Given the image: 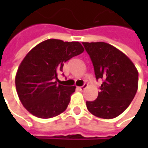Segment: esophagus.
Returning a JSON list of instances; mask_svg holds the SVG:
<instances>
[{
	"label": "esophagus",
	"instance_id": "34e87169",
	"mask_svg": "<svg viewBox=\"0 0 148 148\" xmlns=\"http://www.w3.org/2000/svg\"><path fill=\"white\" fill-rule=\"evenodd\" d=\"M86 85L85 84L84 86H79L78 87V89L79 90V91H83V90H85L86 89Z\"/></svg>",
	"mask_w": 148,
	"mask_h": 148
}]
</instances>
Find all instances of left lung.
I'll return each instance as SVG.
<instances>
[{"instance_id":"8db88e82","label":"left lung","mask_w":148,"mask_h":148,"mask_svg":"<svg viewBox=\"0 0 148 148\" xmlns=\"http://www.w3.org/2000/svg\"><path fill=\"white\" fill-rule=\"evenodd\" d=\"M89 55L96 79H101L98 98L86 101L94 116L111 119L122 114L132 102L138 89V71L132 61L114 46L103 43L83 42Z\"/></svg>"}]
</instances>
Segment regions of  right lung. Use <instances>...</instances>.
I'll list each match as a JSON object with an SVG mask.
<instances>
[{
	"instance_id": "obj_1",
	"label": "right lung",
	"mask_w": 148,
	"mask_h": 148,
	"mask_svg": "<svg viewBox=\"0 0 148 148\" xmlns=\"http://www.w3.org/2000/svg\"><path fill=\"white\" fill-rule=\"evenodd\" d=\"M84 51L79 42L48 39L36 45L21 62L15 77L18 96L24 107L39 118L62 113L75 86L57 83L64 63Z\"/></svg>"
}]
</instances>
